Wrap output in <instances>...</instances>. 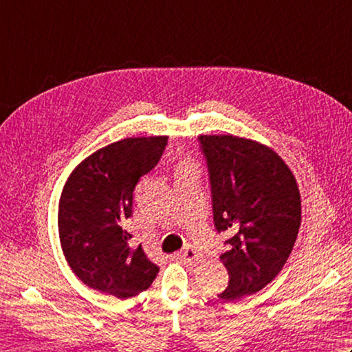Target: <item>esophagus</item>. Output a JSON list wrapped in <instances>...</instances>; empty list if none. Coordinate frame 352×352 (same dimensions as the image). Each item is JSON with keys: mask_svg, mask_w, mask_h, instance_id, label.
I'll return each instance as SVG.
<instances>
[{"mask_svg": "<svg viewBox=\"0 0 352 352\" xmlns=\"http://www.w3.org/2000/svg\"><path fill=\"white\" fill-rule=\"evenodd\" d=\"M177 257L180 258L182 261H184L186 265H193V263H195V260L198 258V252L193 250L192 246H188V248H184L183 251L178 252Z\"/></svg>", "mask_w": 352, "mask_h": 352, "instance_id": "esophagus-1", "label": "esophagus"}]
</instances>
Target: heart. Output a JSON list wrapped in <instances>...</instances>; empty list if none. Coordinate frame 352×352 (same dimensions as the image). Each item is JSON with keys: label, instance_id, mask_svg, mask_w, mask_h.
<instances>
[{"label": "heart", "instance_id": "heart-1", "mask_svg": "<svg viewBox=\"0 0 352 352\" xmlns=\"http://www.w3.org/2000/svg\"><path fill=\"white\" fill-rule=\"evenodd\" d=\"M184 170H198V164L192 159H189V157H183V159L178 162L177 172H184Z\"/></svg>", "mask_w": 352, "mask_h": 352}]
</instances>
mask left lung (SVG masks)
Instances as JSON below:
<instances>
[{"mask_svg":"<svg viewBox=\"0 0 352 352\" xmlns=\"http://www.w3.org/2000/svg\"><path fill=\"white\" fill-rule=\"evenodd\" d=\"M212 189L213 221L227 231L221 256L228 286L218 296L234 301L263 289L280 274L301 223L294 174L274 149L237 136H199Z\"/></svg>","mask_w":352,"mask_h":352,"instance_id":"obj_1","label":"left lung"}]
</instances>
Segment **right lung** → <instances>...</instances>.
Instances as JSON below:
<instances>
[{
  "instance_id": "1",
  "label": "right lung",
  "mask_w": 352,
  "mask_h": 352,
  "mask_svg": "<svg viewBox=\"0 0 352 352\" xmlns=\"http://www.w3.org/2000/svg\"><path fill=\"white\" fill-rule=\"evenodd\" d=\"M168 145L166 136L130 138L89 155L72 170L58 203V236L71 269L86 286L119 300L151 286L159 266L134 246L125 221L133 192Z\"/></svg>"
}]
</instances>
